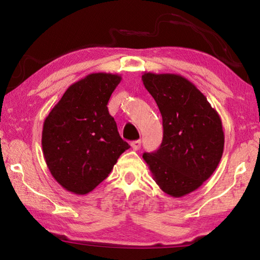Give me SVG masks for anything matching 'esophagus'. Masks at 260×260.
I'll list each match as a JSON object with an SVG mask.
<instances>
[{
  "label": "esophagus",
  "instance_id": "1",
  "mask_svg": "<svg viewBox=\"0 0 260 260\" xmlns=\"http://www.w3.org/2000/svg\"><path fill=\"white\" fill-rule=\"evenodd\" d=\"M131 147L133 150H139V149L141 148V141L138 140V141H133V142L131 143Z\"/></svg>",
  "mask_w": 260,
  "mask_h": 260
}]
</instances>
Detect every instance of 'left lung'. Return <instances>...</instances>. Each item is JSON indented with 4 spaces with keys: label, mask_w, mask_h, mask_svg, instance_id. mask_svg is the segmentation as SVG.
I'll list each match as a JSON object with an SVG mask.
<instances>
[{
    "label": "left lung",
    "mask_w": 260,
    "mask_h": 260,
    "mask_svg": "<svg viewBox=\"0 0 260 260\" xmlns=\"http://www.w3.org/2000/svg\"><path fill=\"white\" fill-rule=\"evenodd\" d=\"M142 81L162 118V142L143 159L162 191L182 197L199 189L219 165L225 135L217 110L180 74L144 72Z\"/></svg>",
    "instance_id": "left-lung-1"
}]
</instances>
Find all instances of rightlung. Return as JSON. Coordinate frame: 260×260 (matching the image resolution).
Segmentation results:
<instances>
[{
  "instance_id": "1",
  "label": "right lung",
  "mask_w": 260,
  "mask_h": 260,
  "mask_svg": "<svg viewBox=\"0 0 260 260\" xmlns=\"http://www.w3.org/2000/svg\"><path fill=\"white\" fill-rule=\"evenodd\" d=\"M117 73H90L70 86L46 117L42 151L54 179L65 190L86 195L111 172L127 149L110 116Z\"/></svg>"
}]
</instances>
